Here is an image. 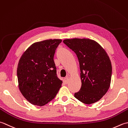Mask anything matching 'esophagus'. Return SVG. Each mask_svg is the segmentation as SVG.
Instances as JSON below:
<instances>
[{
  "label": "esophagus",
  "instance_id": "1",
  "mask_svg": "<svg viewBox=\"0 0 128 128\" xmlns=\"http://www.w3.org/2000/svg\"><path fill=\"white\" fill-rule=\"evenodd\" d=\"M64 82L65 84H67L68 82V78L66 77V78H64Z\"/></svg>",
  "mask_w": 128,
  "mask_h": 128
}]
</instances>
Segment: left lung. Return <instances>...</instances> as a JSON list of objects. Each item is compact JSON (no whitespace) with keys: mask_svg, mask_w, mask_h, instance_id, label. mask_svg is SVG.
I'll return each instance as SVG.
<instances>
[{"mask_svg":"<svg viewBox=\"0 0 128 128\" xmlns=\"http://www.w3.org/2000/svg\"><path fill=\"white\" fill-rule=\"evenodd\" d=\"M63 42L74 52L80 63L82 86L74 97L87 104L100 100L108 91L111 81L112 68L107 54L90 39H66Z\"/></svg>","mask_w":128,"mask_h":128,"instance_id":"1","label":"left lung"}]
</instances>
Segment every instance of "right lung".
I'll list each match as a JSON object with an SVG mask.
<instances>
[{
	"instance_id": "obj_1",
	"label": "right lung",
	"mask_w": 128,
	"mask_h": 128,
	"mask_svg": "<svg viewBox=\"0 0 128 128\" xmlns=\"http://www.w3.org/2000/svg\"><path fill=\"white\" fill-rule=\"evenodd\" d=\"M60 39L37 42L28 48L17 68L19 87L23 96L33 105L42 106L56 97L62 80L57 74L54 57Z\"/></svg>"
}]
</instances>
